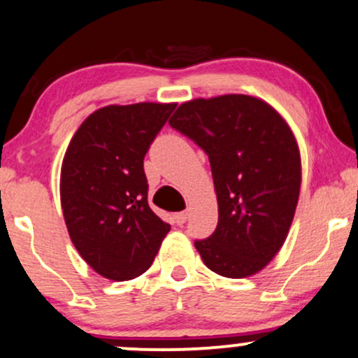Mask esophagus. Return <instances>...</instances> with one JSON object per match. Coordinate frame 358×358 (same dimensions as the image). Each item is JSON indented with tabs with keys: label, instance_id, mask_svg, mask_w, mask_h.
<instances>
[{
	"label": "esophagus",
	"instance_id": "34e87169",
	"mask_svg": "<svg viewBox=\"0 0 358 358\" xmlns=\"http://www.w3.org/2000/svg\"><path fill=\"white\" fill-rule=\"evenodd\" d=\"M187 217H188V213L187 212H178V213H175V224L176 225H183L185 222H187Z\"/></svg>",
	"mask_w": 358,
	"mask_h": 358
}]
</instances>
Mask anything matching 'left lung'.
<instances>
[{"label": "left lung", "instance_id": "1", "mask_svg": "<svg viewBox=\"0 0 358 358\" xmlns=\"http://www.w3.org/2000/svg\"><path fill=\"white\" fill-rule=\"evenodd\" d=\"M170 126L210 162L219 222L195 241L205 266L225 278L256 274L281 249L298 205L301 162L289 126L244 94L185 102Z\"/></svg>", "mask_w": 358, "mask_h": 358}]
</instances>
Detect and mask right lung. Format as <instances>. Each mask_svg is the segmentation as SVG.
Segmentation results:
<instances>
[{
  "label": "right lung",
  "instance_id": "1",
  "mask_svg": "<svg viewBox=\"0 0 358 358\" xmlns=\"http://www.w3.org/2000/svg\"><path fill=\"white\" fill-rule=\"evenodd\" d=\"M176 104L108 106L82 122L64 156L60 200L69 236L101 276L143 274L170 225L148 203L145 156Z\"/></svg>",
  "mask_w": 358,
  "mask_h": 358
}]
</instances>
